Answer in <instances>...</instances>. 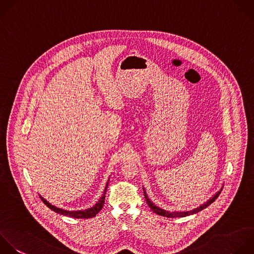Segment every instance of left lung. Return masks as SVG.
<instances>
[{
	"instance_id": "obj_1",
	"label": "left lung",
	"mask_w": 254,
	"mask_h": 254,
	"mask_svg": "<svg viewBox=\"0 0 254 254\" xmlns=\"http://www.w3.org/2000/svg\"><path fill=\"white\" fill-rule=\"evenodd\" d=\"M143 190H144V195H145V198H146V201H147L148 205L150 206V208H151L155 213H157V214H159V215H162V216L172 217V218H173V217H184V216H188V215H190V214H193V213H196V212L202 210L203 208H205L206 206H208L210 203H212V202L215 200V198L219 195V193H220V191H221V189H220L217 192H215V193H214L208 200H206L204 203L200 204L199 206H197V207H195V208H193V209H191V210H187V211H169V210H166V209H164V208H161V207H159L158 205H156V204L149 198V196H148V194H147V192H146V190H145L144 188H143Z\"/></svg>"
}]
</instances>
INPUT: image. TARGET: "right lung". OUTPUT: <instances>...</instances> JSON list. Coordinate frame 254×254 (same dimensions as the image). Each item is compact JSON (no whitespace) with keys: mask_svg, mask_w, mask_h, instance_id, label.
<instances>
[{"mask_svg":"<svg viewBox=\"0 0 254 254\" xmlns=\"http://www.w3.org/2000/svg\"><path fill=\"white\" fill-rule=\"evenodd\" d=\"M108 183H109V180H108V182L105 186L104 191H103L102 195L100 196L99 200L92 207H89V208L84 209V210H66V209H64V208H61V207H57L56 205H53L46 198H44L41 194H40V197L47 206H49L52 210L56 211L57 213L66 215V216H70V217H74V218H90V217L95 216L100 211V209L102 208V206L104 204V200H105V193H106V190H107Z\"/></svg>","mask_w":254,"mask_h":254,"instance_id":"1","label":"right lung"}]
</instances>
